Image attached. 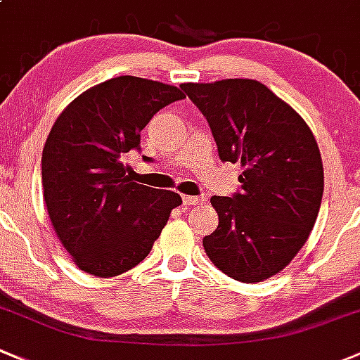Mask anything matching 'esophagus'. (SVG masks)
Instances as JSON below:
<instances>
[{
	"label": "esophagus",
	"mask_w": 360,
	"mask_h": 360,
	"mask_svg": "<svg viewBox=\"0 0 360 360\" xmlns=\"http://www.w3.org/2000/svg\"><path fill=\"white\" fill-rule=\"evenodd\" d=\"M181 201H184L185 206H194V205H199V202L205 201V198H201V195H184V198H181Z\"/></svg>",
	"instance_id": "obj_1"
}]
</instances>
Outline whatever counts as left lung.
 Returning <instances> with one entry per match:
<instances>
[{
  "label": "left lung",
  "instance_id": "left-lung-1",
  "mask_svg": "<svg viewBox=\"0 0 360 360\" xmlns=\"http://www.w3.org/2000/svg\"><path fill=\"white\" fill-rule=\"evenodd\" d=\"M210 124L221 161L240 162V191L213 195L218 227L206 255L240 283L276 276L296 257L317 220L324 169L298 112L255 79L185 83Z\"/></svg>",
  "mask_w": 360,
  "mask_h": 360
}]
</instances>
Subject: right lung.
I'll return each mask as SVG.
<instances>
[{
    "label": "right lung",
    "mask_w": 360,
    "mask_h": 360,
    "mask_svg": "<svg viewBox=\"0 0 360 360\" xmlns=\"http://www.w3.org/2000/svg\"><path fill=\"white\" fill-rule=\"evenodd\" d=\"M181 98L176 86L120 76L81 94L55 121L41 158L43 195L58 239L84 272L112 277L139 265L181 205L176 192L129 180L123 165L154 114Z\"/></svg>",
    "instance_id": "1"
}]
</instances>
